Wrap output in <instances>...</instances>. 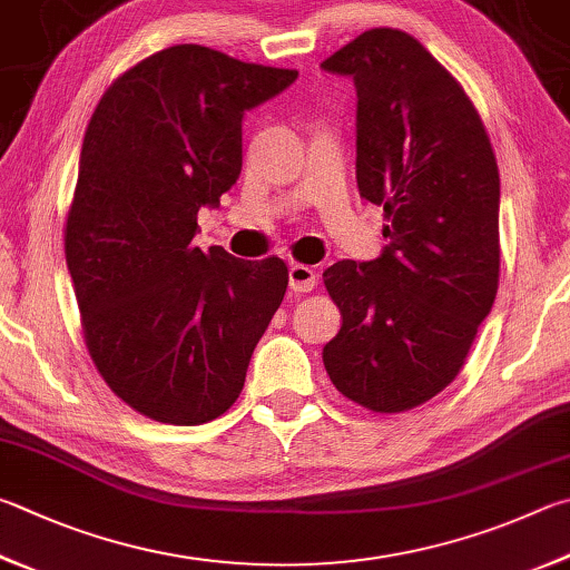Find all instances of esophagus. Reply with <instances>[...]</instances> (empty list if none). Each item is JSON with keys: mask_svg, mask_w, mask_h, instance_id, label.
<instances>
[{"mask_svg": "<svg viewBox=\"0 0 570 570\" xmlns=\"http://www.w3.org/2000/svg\"><path fill=\"white\" fill-rule=\"evenodd\" d=\"M288 286H292L296 294L312 292L316 286V272L306 264H292L288 266Z\"/></svg>", "mask_w": 570, "mask_h": 570, "instance_id": "34e87169", "label": "esophagus"}]
</instances>
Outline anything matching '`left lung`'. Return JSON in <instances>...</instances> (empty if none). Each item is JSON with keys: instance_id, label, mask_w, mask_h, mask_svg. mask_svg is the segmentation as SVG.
<instances>
[{"instance_id": "left-lung-1", "label": "left lung", "mask_w": 570, "mask_h": 570, "mask_svg": "<svg viewBox=\"0 0 570 570\" xmlns=\"http://www.w3.org/2000/svg\"><path fill=\"white\" fill-rule=\"evenodd\" d=\"M321 67L354 77L358 191L389 222L379 258L324 272L341 312L324 366L358 406L401 413L459 376L493 306L499 164L456 77L401 29H368Z\"/></svg>"}]
</instances>
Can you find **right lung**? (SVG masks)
I'll return each mask as SVG.
<instances>
[{
    "mask_svg": "<svg viewBox=\"0 0 570 570\" xmlns=\"http://www.w3.org/2000/svg\"><path fill=\"white\" fill-rule=\"evenodd\" d=\"M296 77L177 45L114 79L91 114L65 254L89 356L141 416L199 426L229 411L282 306V258L191 239L202 206L239 179L244 111Z\"/></svg>",
    "mask_w": 570,
    "mask_h": 570,
    "instance_id": "obj_1",
    "label": "right lung"
}]
</instances>
